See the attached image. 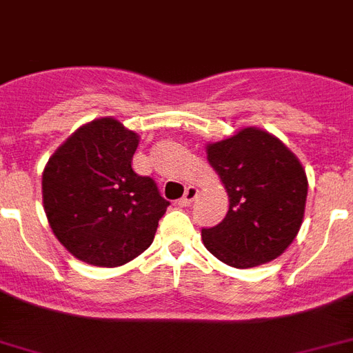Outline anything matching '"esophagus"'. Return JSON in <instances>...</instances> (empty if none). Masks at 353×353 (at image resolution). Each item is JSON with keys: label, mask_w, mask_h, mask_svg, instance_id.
Instances as JSON below:
<instances>
[{"label": "esophagus", "mask_w": 353, "mask_h": 353, "mask_svg": "<svg viewBox=\"0 0 353 353\" xmlns=\"http://www.w3.org/2000/svg\"><path fill=\"white\" fill-rule=\"evenodd\" d=\"M196 198H198V188H196V187H188L187 190H185V196H183L179 203H181L183 207H188V205L192 203V201Z\"/></svg>", "instance_id": "1"}]
</instances>
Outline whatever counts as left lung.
<instances>
[{"label": "left lung", "instance_id": "obj_1", "mask_svg": "<svg viewBox=\"0 0 353 353\" xmlns=\"http://www.w3.org/2000/svg\"><path fill=\"white\" fill-rule=\"evenodd\" d=\"M207 159L229 194L223 221L201 229L205 247L238 269L271 262L295 240L304 218L306 172L271 133L245 128L207 146Z\"/></svg>", "mask_w": 353, "mask_h": 353}]
</instances>
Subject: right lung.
Wrapping results in <instances>:
<instances>
[{"label":"right lung","mask_w":353,"mask_h":353,"mask_svg":"<svg viewBox=\"0 0 353 353\" xmlns=\"http://www.w3.org/2000/svg\"><path fill=\"white\" fill-rule=\"evenodd\" d=\"M137 133L115 119L79 128L47 163L43 207L52 232L73 256L117 268L154 241L168 201L132 159Z\"/></svg>","instance_id":"1"}]
</instances>
